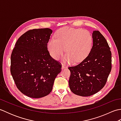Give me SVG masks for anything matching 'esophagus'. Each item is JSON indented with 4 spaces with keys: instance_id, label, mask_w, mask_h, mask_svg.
Returning <instances> with one entry per match:
<instances>
[{
    "instance_id": "34e87169",
    "label": "esophagus",
    "mask_w": 121,
    "mask_h": 121,
    "mask_svg": "<svg viewBox=\"0 0 121 121\" xmlns=\"http://www.w3.org/2000/svg\"><path fill=\"white\" fill-rule=\"evenodd\" d=\"M66 67V66L65 65H63L62 66V69H65Z\"/></svg>"
}]
</instances>
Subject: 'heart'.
I'll use <instances>...</instances> for the list:
<instances>
[{
	"instance_id": "heart-1",
	"label": "heart",
	"mask_w": 121,
	"mask_h": 121,
	"mask_svg": "<svg viewBox=\"0 0 121 121\" xmlns=\"http://www.w3.org/2000/svg\"><path fill=\"white\" fill-rule=\"evenodd\" d=\"M55 38H51L48 43L50 56L59 60L65 52L64 63H78L83 61L90 52L93 39L87 30L65 27L58 30Z\"/></svg>"
}]
</instances>
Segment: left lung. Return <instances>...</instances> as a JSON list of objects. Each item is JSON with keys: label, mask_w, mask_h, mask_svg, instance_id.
<instances>
[{"label": "left lung", "mask_w": 121, "mask_h": 121, "mask_svg": "<svg viewBox=\"0 0 121 121\" xmlns=\"http://www.w3.org/2000/svg\"><path fill=\"white\" fill-rule=\"evenodd\" d=\"M92 37L93 45L88 56L78 65L68 68L71 91L83 97L91 96L103 88L112 68L111 52L106 38L98 30L93 31Z\"/></svg>", "instance_id": "1"}]
</instances>
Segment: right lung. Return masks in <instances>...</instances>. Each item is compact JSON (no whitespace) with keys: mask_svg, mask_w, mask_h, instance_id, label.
<instances>
[{"mask_svg":"<svg viewBox=\"0 0 121 121\" xmlns=\"http://www.w3.org/2000/svg\"><path fill=\"white\" fill-rule=\"evenodd\" d=\"M52 30H28L20 36L11 56L10 72L18 89L26 96L39 98L52 89L61 65L50 55L47 43Z\"/></svg>","mask_w":121,"mask_h":121,"instance_id":"right-lung-1","label":"right lung"}]
</instances>
